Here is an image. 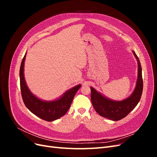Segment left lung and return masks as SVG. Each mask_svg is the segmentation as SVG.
Here are the masks:
<instances>
[{
	"mask_svg": "<svg viewBox=\"0 0 157 157\" xmlns=\"http://www.w3.org/2000/svg\"><path fill=\"white\" fill-rule=\"evenodd\" d=\"M133 54L137 61L138 76L136 88L130 96L122 101H114L113 99L105 98L99 92H98L94 88L90 87L92 105L96 111L103 117L114 121L121 120L136 107L140 100L144 85L141 66L138 57L134 51H133Z\"/></svg>",
	"mask_w": 157,
	"mask_h": 157,
	"instance_id": "1",
	"label": "left lung"
}]
</instances>
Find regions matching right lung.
I'll return each instance as SVG.
<instances>
[{"label": "right lung", "instance_id": "add662e5", "mask_svg": "<svg viewBox=\"0 0 157 157\" xmlns=\"http://www.w3.org/2000/svg\"><path fill=\"white\" fill-rule=\"evenodd\" d=\"M26 54L22 59L20 70V88L23 103L29 110L41 119L52 122L63 117L67 112L73 99L81 85L67 90L60 98L54 101H43L33 95L28 88L24 78V62Z\"/></svg>", "mask_w": 157, "mask_h": 157}]
</instances>
